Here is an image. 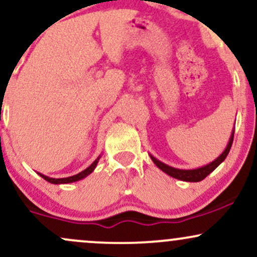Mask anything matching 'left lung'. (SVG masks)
Wrapping results in <instances>:
<instances>
[{
    "label": "left lung",
    "mask_w": 257,
    "mask_h": 257,
    "mask_svg": "<svg viewBox=\"0 0 257 257\" xmlns=\"http://www.w3.org/2000/svg\"><path fill=\"white\" fill-rule=\"evenodd\" d=\"M233 137H234V132L232 133L231 139H229L228 145H227L225 151L222 152V155H220V157H217L214 162H211L210 164H208V166L198 168V169H193V170L176 169V168L169 167V166H167V164L162 163V162H159L158 159H156L155 157H152V156H151V159L153 161V163H155L156 166L159 168V169L163 170L164 173L168 174V175L173 176V178L182 180V181L198 182V181H202L203 179H205L206 176L209 175V174L213 172V170H215V168L219 167L220 164L222 163L223 161H225V158L227 157V155H228L229 150H231V146H232V144H233Z\"/></svg>",
    "instance_id": "left-lung-1"
}]
</instances>
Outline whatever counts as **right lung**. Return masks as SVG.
Returning a JSON list of instances; mask_svg holds the SVG:
<instances>
[{
    "instance_id": "add662e5",
    "label": "right lung",
    "mask_w": 257,
    "mask_h": 257,
    "mask_svg": "<svg viewBox=\"0 0 257 257\" xmlns=\"http://www.w3.org/2000/svg\"><path fill=\"white\" fill-rule=\"evenodd\" d=\"M98 161H99V158H98V159H95V161H94L93 163H91L90 166L87 168V169H84L83 172L78 173L77 175L70 176V178H64V179H53V178H48V176H44V175H42V174H40V175L42 176V178H43L44 180H46V181L51 182V184H69V182H75V181H78V180L83 179V178H85V176H87V175H89V174L94 170V168L96 167V164H98Z\"/></svg>"
}]
</instances>
